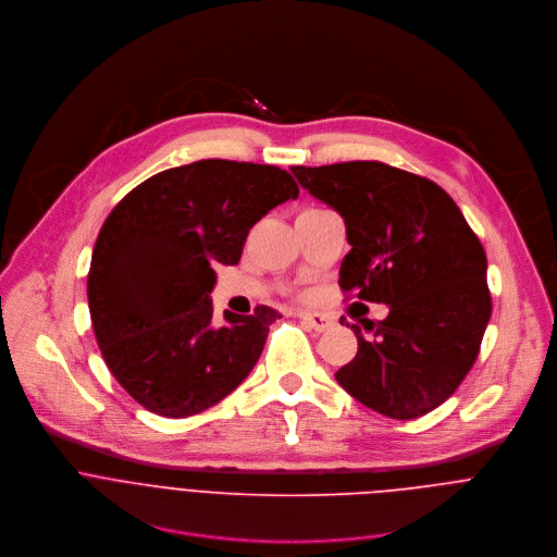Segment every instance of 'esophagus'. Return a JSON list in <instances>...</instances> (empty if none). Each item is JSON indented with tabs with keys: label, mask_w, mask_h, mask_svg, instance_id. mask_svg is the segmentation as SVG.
<instances>
[{
	"label": "esophagus",
	"mask_w": 557,
	"mask_h": 557,
	"mask_svg": "<svg viewBox=\"0 0 557 557\" xmlns=\"http://www.w3.org/2000/svg\"><path fill=\"white\" fill-rule=\"evenodd\" d=\"M298 318L309 326L313 329L315 333H326L333 329V318L326 315V313H318V311H298Z\"/></svg>",
	"instance_id": "esophagus-1"
}]
</instances>
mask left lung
Instances as JSON below:
<instances>
[{
  "instance_id": "obj_1",
  "label": "left lung",
  "mask_w": 557,
  "mask_h": 557,
  "mask_svg": "<svg viewBox=\"0 0 557 557\" xmlns=\"http://www.w3.org/2000/svg\"><path fill=\"white\" fill-rule=\"evenodd\" d=\"M300 187L335 209L350 252L339 287L389 313L335 372L361 405L411 420L442 405L472 368L492 313L485 252L435 183L379 161L292 168ZM344 324V320H342Z\"/></svg>"
}]
</instances>
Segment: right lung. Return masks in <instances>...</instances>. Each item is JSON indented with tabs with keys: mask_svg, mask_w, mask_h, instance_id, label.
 <instances>
[{
	"mask_svg": "<svg viewBox=\"0 0 557 557\" xmlns=\"http://www.w3.org/2000/svg\"><path fill=\"white\" fill-rule=\"evenodd\" d=\"M274 165L222 159L172 168L135 187L107 218L87 278L102 357L117 383L165 418L200 413L255 368L272 307L213 315L215 265H237L250 228L296 200Z\"/></svg>",
	"mask_w": 557,
	"mask_h": 557,
	"instance_id": "obj_1",
	"label": "right lung"
}]
</instances>
